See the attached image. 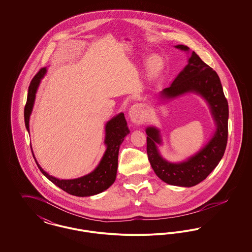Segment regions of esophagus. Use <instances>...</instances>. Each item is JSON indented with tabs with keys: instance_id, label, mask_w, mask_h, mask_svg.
<instances>
[{
	"instance_id": "34e87169",
	"label": "esophagus",
	"mask_w": 252,
	"mask_h": 252,
	"mask_svg": "<svg viewBox=\"0 0 252 252\" xmlns=\"http://www.w3.org/2000/svg\"><path fill=\"white\" fill-rule=\"evenodd\" d=\"M144 107L142 104H135L129 108L128 116L133 123H140L143 120Z\"/></svg>"
}]
</instances>
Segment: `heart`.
Instances as JSON below:
<instances>
[{"label": "heart", "instance_id": "heart-1", "mask_svg": "<svg viewBox=\"0 0 252 252\" xmlns=\"http://www.w3.org/2000/svg\"><path fill=\"white\" fill-rule=\"evenodd\" d=\"M146 67H147L148 75L151 78L155 79L162 73L163 68H164V63H163V60L159 56L152 55L147 60Z\"/></svg>", "mask_w": 252, "mask_h": 252}]
</instances>
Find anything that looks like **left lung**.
<instances>
[{"instance_id":"obj_1","label":"left lung","mask_w":252,"mask_h":252,"mask_svg":"<svg viewBox=\"0 0 252 252\" xmlns=\"http://www.w3.org/2000/svg\"><path fill=\"white\" fill-rule=\"evenodd\" d=\"M176 48L189 52V47L185 45H177ZM188 93L203 97L216 122V132L202 149L185 161L169 162L158 150L157 144H161L159 130L154 126L145 129L146 151L154 172L162 181L181 187H192L205 180L221 160L228 142V101L219 76L194 52H192L185 68L169 88L160 92L159 96L173 99Z\"/></svg>"}]
</instances>
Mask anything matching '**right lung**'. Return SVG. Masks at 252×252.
Instances as JSON below:
<instances>
[{
  "label": "right lung",
  "instance_id": "add662e5",
  "mask_svg": "<svg viewBox=\"0 0 252 252\" xmlns=\"http://www.w3.org/2000/svg\"><path fill=\"white\" fill-rule=\"evenodd\" d=\"M46 73V68H42L32 79L28 88L27 101L24 107V123L27 131L29 132V119L35 103L36 91L40 83V80ZM129 133L127 124L124 113H119L106 125V139L107 145L106 152L102 158L98 166L90 174L84 177L74 180H59L50 176L39 164L36 162L40 172L52 181L55 185L60 187L72 195L76 196H91L104 192L115 181L117 167H118V154L119 148L125 137Z\"/></svg>",
  "mask_w": 252,
  "mask_h": 252
}]
</instances>
